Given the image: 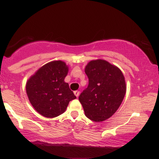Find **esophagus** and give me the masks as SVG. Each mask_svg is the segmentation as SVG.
<instances>
[{
    "instance_id": "obj_1",
    "label": "esophagus",
    "mask_w": 159,
    "mask_h": 159,
    "mask_svg": "<svg viewBox=\"0 0 159 159\" xmlns=\"http://www.w3.org/2000/svg\"><path fill=\"white\" fill-rule=\"evenodd\" d=\"M74 94L75 95V96L76 97H78V96H79V94H80V92L79 91H78V90H76V91H74Z\"/></svg>"
}]
</instances>
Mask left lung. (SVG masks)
<instances>
[{
  "instance_id": "obj_1",
  "label": "left lung",
  "mask_w": 159,
  "mask_h": 159,
  "mask_svg": "<svg viewBox=\"0 0 159 159\" xmlns=\"http://www.w3.org/2000/svg\"><path fill=\"white\" fill-rule=\"evenodd\" d=\"M88 87L78 97L87 118L105 121L117 111L126 91L125 78L118 67L104 60L89 62L85 67Z\"/></svg>"
}]
</instances>
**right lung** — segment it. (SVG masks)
I'll return each mask as SVG.
<instances>
[{"label":"right lung","instance_id":"1","mask_svg":"<svg viewBox=\"0 0 159 159\" xmlns=\"http://www.w3.org/2000/svg\"><path fill=\"white\" fill-rule=\"evenodd\" d=\"M69 68L55 61L43 66L28 79L26 92L29 101L39 114L53 118L63 114L69 102L76 98L64 78Z\"/></svg>","mask_w":159,"mask_h":159}]
</instances>
